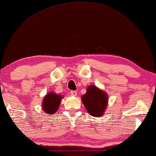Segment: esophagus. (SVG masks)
Here are the masks:
<instances>
[{"label": "esophagus", "mask_w": 156, "mask_h": 156, "mask_svg": "<svg viewBox=\"0 0 156 156\" xmlns=\"http://www.w3.org/2000/svg\"><path fill=\"white\" fill-rule=\"evenodd\" d=\"M70 94L73 96H76V94H77V92H76V91H71Z\"/></svg>", "instance_id": "1"}]
</instances>
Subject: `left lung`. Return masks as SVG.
Here are the masks:
<instances>
[{"instance_id": "1", "label": "left lung", "mask_w": 156, "mask_h": 156, "mask_svg": "<svg viewBox=\"0 0 156 156\" xmlns=\"http://www.w3.org/2000/svg\"><path fill=\"white\" fill-rule=\"evenodd\" d=\"M82 101L89 114L99 118L104 114L108 97L106 92L95 85H90L87 88V92L82 95Z\"/></svg>"}]
</instances>
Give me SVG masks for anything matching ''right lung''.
Masks as SVG:
<instances>
[{
	"label": "right lung",
	"instance_id": "obj_1",
	"mask_svg": "<svg viewBox=\"0 0 156 156\" xmlns=\"http://www.w3.org/2000/svg\"><path fill=\"white\" fill-rule=\"evenodd\" d=\"M63 97L56 94L54 92H49L44 97L42 101V108L46 114H54L58 110V107Z\"/></svg>",
	"mask_w": 156,
	"mask_h": 156
}]
</instances>
